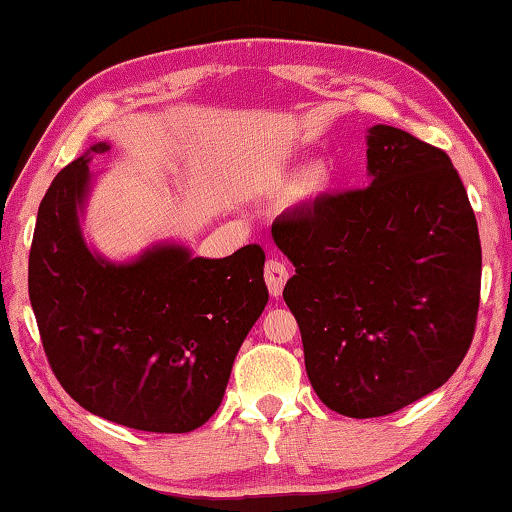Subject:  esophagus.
<instances>
[{
	"mask_svg": "<svg viewBox=\"0 0 512 512\" xmlns=\"http://www.w3.org/2000/svg\"><path fill=\"white\" fill-rule=\"evenodd\" d=\"M289 278V271L287 266L278 262V259H269L264 266V280H266V287H269L271 296H280L282 294V287H285V282Z\"/></svg>",
	"mask_w": 512,
	"mask_h": 512,
	"instance_id": "34e87169",
	"label": "esophagus"
}]
</instances>
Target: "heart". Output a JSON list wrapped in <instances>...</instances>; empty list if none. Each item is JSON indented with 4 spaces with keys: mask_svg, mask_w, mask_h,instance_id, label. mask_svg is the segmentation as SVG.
<instances>
[{
    "mask_svg": "<svg viewBox=\"0 0 512 512\" xmlns=\"http://www.w3.org/2000/svg\"><path fill=\"white\" fill-rule=\"evenodd\" d=\"M287 181L289 177L276 181V188H285ZM329 188H331L329 167L324 163H312L301 172L299 183H296V195H299L301 200H317V197H322Z\"/></svg>",
    "mask_w": 512,
    "mask_h": 512,
    "instance_id": "1",
    "label": "heart"
}]
</instances>
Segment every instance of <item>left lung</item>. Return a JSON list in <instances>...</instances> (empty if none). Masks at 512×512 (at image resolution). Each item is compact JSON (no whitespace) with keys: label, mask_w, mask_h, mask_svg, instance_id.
<instances>
[{"label":"left lung","mask_w":512,"mask_h":512,"mask_svg":"<svg viewBox=\"0 0 512 512\" xmlns=\"http://www.w3.org/2000/svg\"><path fill=\"white\" fill-rule=\"evenodd\" d=\"M368 174V186L317 197L271 227L296 266L282 299L310 384L349 418L393 414L451 379L474 340L483 266L444 149L372 126Z\"/></svg>","instance_id":"8db88e82"}]
</instances>
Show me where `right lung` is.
I'll return each mask as SVG.
<instances>
[{
  "label": "right lung",
  "mask_w": 512,
  "mask_h": 512,
  "mask_svg": "<svg viewBox=\"0 0 512 512\" xmlns=\"http://www.w3.org/2000/svg\"><path fill=\"white\" fill-rule=\"evenodd\" d=\"M110 147L98 142L91 154ZM89 156L50 183L29 250V301L48 363L71 398L105 421L190 432L223 402L236 352L262 315L264 250L223 259L154 246L128 264L91 253L78 211Z\"/></svg>",
  "instance_id": "right-lung-1"
}]
</instances>
